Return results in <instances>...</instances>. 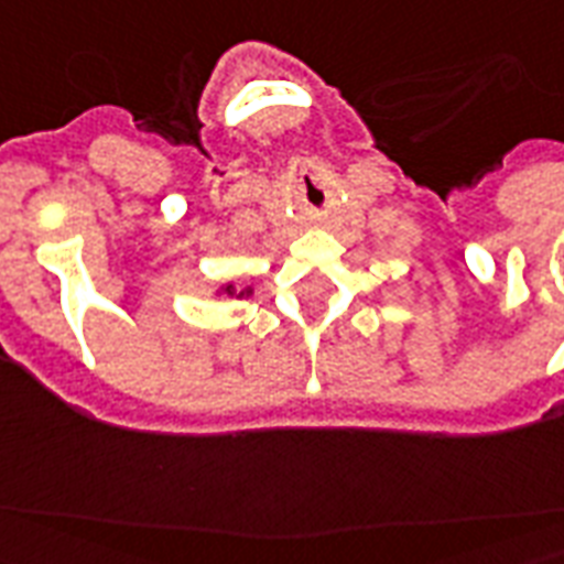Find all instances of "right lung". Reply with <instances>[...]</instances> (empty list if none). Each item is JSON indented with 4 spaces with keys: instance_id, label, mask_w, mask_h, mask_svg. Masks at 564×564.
Listing matches in <instances>:
<instances>
[{
    "instance_id": "obj_1",
    "label": "right lung",
    "mask_w": 564,
    "mask_h": 564,
    "mask_svg": "<svg viewBox=\"0 0 564 564\" xmlns=\"http://www.w3.org/2000/svg\"><path fill=\"white\" fill-rule=\"evenodd\" d=\"M221 292H228V295H237V299H242V295H251V290H242V292L234 290V283H228V286H221Z\"/></svg>"
}]
</instances>
